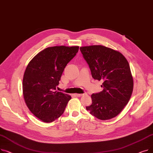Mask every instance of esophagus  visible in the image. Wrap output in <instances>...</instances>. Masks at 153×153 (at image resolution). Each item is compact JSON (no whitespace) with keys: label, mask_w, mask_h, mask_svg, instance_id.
I'll return each instance as SVG.
<instances>
[{"label":"esophagus","mask_w":153,"mask_h":153,"mask_svg":"<svg viewBox=\"0 0 153 153\" xmlns=\"http://www.w3.org/2000/svg\"><path fill=\"white\" fill-rule=\"evenodd\" d=\"M75 95L76 96H77V97H82V96L85 95V94H76Z\"/></svg>","instance_id":"34e87169"}]
</instances>
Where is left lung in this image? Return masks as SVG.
Segmentation results:
<instances>
[{"label":"left lung","mask_w":153,"mask_h":153,"mask_svg":"<svg viewBox=\"0 0 153 153\" xmlns=\"http://www.w3.org/2000/svg\"><path fill=\"white\" fill-rule=\"evenodd\" d=\"M80 50L92 77L103 81V90L92 94V105L87 110L101 120L117 117L129 102L133 90L129 63L121 53L102 45L82 46Z\"/></svg>","instance_id":"8db88e82"}]
</instances>
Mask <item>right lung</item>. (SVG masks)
Masks as SVG:
<instances>
[{"instance_id":"add662e5","label":"right lung","mask_w":153,"mask_h":153,"mask_svg":"<svg viewBox=\"0 0 153 153\" xmlns=\"http://www.w3.org/2000/svg\"><path fill=\"white\" fill-rule=\"evenodd\" d=\"M79 46H56L38 53L27 65L22 84L23 99L36 117L50 123L64 113L69 95L56 91L62 72Z\"/></svg>"}]
</instances>
